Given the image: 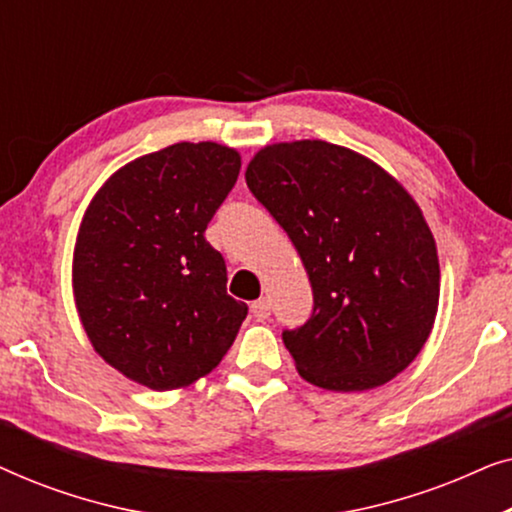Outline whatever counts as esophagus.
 Segmentation results:
<instances>
[{"label": "esophagus", "instance_id": "34e87169", "mask_svg": "<svg viewBox=\"0 0 512 512\" xmlns=\"http://www.w3.org/2000/svg\"><path fill=\"white\" fill-rule=\"evenodd\" d=\"M251 314H254L258 321L268 319L270 317V303H268V300L261 298V300H256V303H251Z\"/></svg>", "mask_w": 512, "mask_h": 512}]
</instances>
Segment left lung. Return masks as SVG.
Listing matches in <instances>:
<instances>
[{"label":"left lung","instance_id":"1","mask_svg":"<svg viewBox=\"0 0 512 512\" xmlns=\"http://www.w3.org/2000/svg\"><path fill=\"white\" fill-rule=\"evenodd\" d=\"M244 177L312 284V317L282 333L300 377L331 391L394 380L422 352L440 296L436 240L412 195L321 139L265 146Z\"/></svg>","mask_w":512,"mask_h":512}]
</instances>
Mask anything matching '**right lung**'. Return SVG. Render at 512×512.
<instances>
[{
  "label": "right lung",
  "instance_id": "right-lung-1",
  "mask_svg": "<svg viewBox=\"0 0 512 512\" xmlns=\"http://www.w3.org/2000/svg\"><path fill=\"white\" fill-rule=\"evenodd\" d=\"M240 153L179 142L111 174L76 235L72 284L95 352L156 391L219 366L249 307L226 293V261L205 240L233 191Z\"/></svg>",
  "mask_w": 512,
  "mask_h": 512
}]
</instances>
